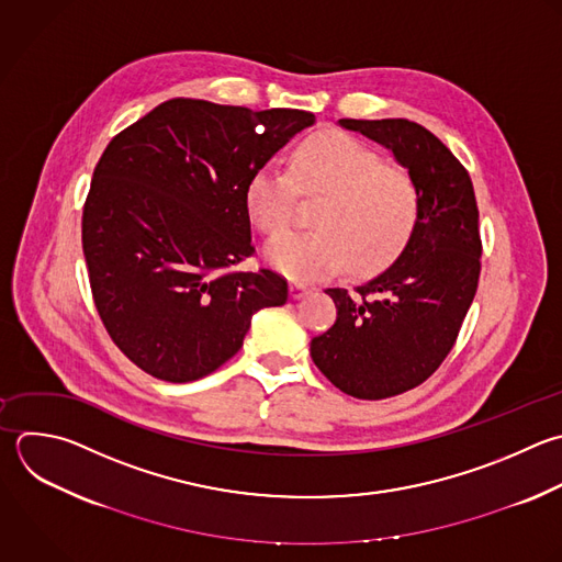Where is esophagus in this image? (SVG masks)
<instances>
[{"instance_id":"1","label":"esophagus","mask_w":562,"mask_h":562,"mask_svg":"<svg viewBox=\"0 0 562 562\" xmlns=\"http://www.w3.org/2000/svg\"><path fill=\"white\" fill-rule=\"evenodd\" d=\"M307 292H310V288H307V285H301V283H292V285H290V296H292L294 301L303 299Z\"/></svg>"}]
</instances>
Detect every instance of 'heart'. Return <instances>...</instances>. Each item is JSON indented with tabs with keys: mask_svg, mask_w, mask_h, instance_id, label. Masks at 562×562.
I'll list each match as a JSON object with an SVG mask.
<instances>
[{
	"mask_svg": "<svg viewBox=\"0 0 562 562\" xmlns=\"http://www.w3.org/2000/svg\"><path fill=\"white\" fill-rule=\"evenodd\" d=\"M299 193L323 198L314 213L316 231L279 235L263 248L266 261L294 281H316L342 261L349 272L382 268L406 246L419 215L415 182L347 134L310 140L290 171L259 169L246 191L250 217L268 235L283 233Z\"/></svg>",
	"mask_w": 562,
	"mask_h": 562,
	"instance_id": "1",
	"label": "heart"
}]
</instances>
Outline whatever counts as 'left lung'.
Here are the masks:
<instances>
[{
	"mask_svg": "<svg viewBox=\"0 0 562 562\" xmlns=\"http://www.w3.org/2000/svg\"><path fill=\"white\" fill-rule=\"evenodd\" d=\"M340 127L386 147L419 195L400 257L351 292L327 288L338 316L310 345L342 393L384 400L430 378L457 340L481 272L479 209L468 171L426 127L406 119H342Z\"/></svg>",
	"mask_w": 562,
	"mask_h": 562,
	"instance_id": "8db88e82",
	"label": "left lung"
}]
</instances>
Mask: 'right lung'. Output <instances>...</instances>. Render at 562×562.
I'll use <instances>...</instances> for the list:
<instances>
[{"mask_svg":"<svg viewBox=\"0 0 562 562\" xmlns=\"http://www.w3.org/2000/svg\"><path fill=\"white\" fill-rule=\"evenodd\" d=\"M303 110L171 99L112 138L83 206V255L99 316L145 373L193 382L244 345L252 314L288 301L255 255L246 191Z\"/></svg>","mask_w":562,"mask_h":562,"instance_id":"add662e5","label":"right lung"}]
</instances>
